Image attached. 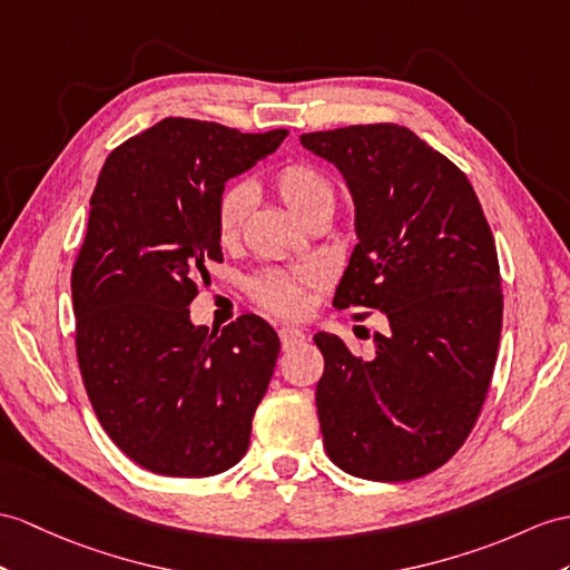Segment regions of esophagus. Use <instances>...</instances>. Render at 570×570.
<instances>
[{
	"mask_svg": "<svg viewBox=\"0 0 570 570\" xmlns=\"http://www.w3.org/2000/svg\"><path fill=\"white\" fill-rule=\"evenodd\" d=\"M277 336H281V343H283V348H293V345H297V343H304V331H299V328H295V326H283L281 331H277Z\"/></svg>",
	"mask_w": 570,
	"mask_h": 570,
	"instance_id": "34e87169",
	"label": "esophagus"
}]
</instances>
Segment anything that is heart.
Instances as JSON below:
<instances>
[{"mask_svg": "<svg viewBox=\"0 0 570 570\" xmlns=\"http://www.w3.org/2000/svg\"><path fill=\"white\" fill-rule=\"evenodd\" d=\"M273 190L287 213L302 225L316 217H331L336 210V186L331 178L312 164L293 161L277 169L273 176ZM254 193L244 184H232L219 193L215 205V229L222 246L237 244L246 217L252 215ZM304 277H295L277 271H263L246 283L252 295L263 309L283 316H295L304 307Z\"/></svg>", "mask_w": 570, "mask_h": 570, "instance_id": "obj_1", "label": "heart"}]
</instances>
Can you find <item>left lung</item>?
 Wrapping results in <instances>:
<instances>
[{
	"instance_id": "left-lung-1",
	"label": "left lung",
	"mask_w": 570,
	"mask_h": 570,
	"mask_svg": "<svg viewBox=\"0 0 570 570\" xmlns=\"http://www.w3.org/2000/svg\"><path fill=\"white\" fill-rule=\"evenodd\" d=\"M355 205L333 307L386 316L363 360L316 333V411L331 462L370 481H411L445 464L474 428L503 324L501 268L469 178L404 125L307 132Z\"/></svg>"
}]
</instances>
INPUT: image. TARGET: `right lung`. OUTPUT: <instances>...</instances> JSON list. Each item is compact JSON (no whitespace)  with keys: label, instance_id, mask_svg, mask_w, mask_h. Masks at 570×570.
<instances>
[{"label":"right lung","instance_id":"add662e5","mask_svg":"<svg viewBox=\"0 0 570 570\" xmlns=\"http://www.w3.org/2000/svg\"><path fill=\"white\" fill-rule=\"evenodd\" d=\"M285 137L164 118L96 180L72 268L77 360L108 438L155 474L215 476L248 450L281 341L254 314L222 333L196 326L188 304L205 263L222 261L219 193Z\"/></svg>","mask_w":570,"mask_h":570}]
</instances>
